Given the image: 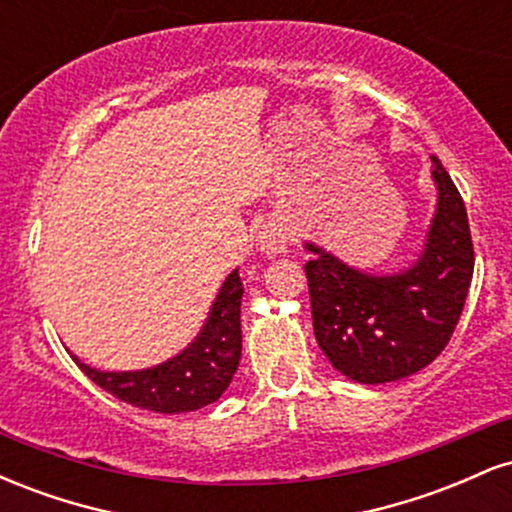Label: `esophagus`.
<instances>
[{
	"instance_id": "1",
	"label": "esophagus",
	"mask_w": 512,
	"mask_h": 512,
	"mask_svg": "<svg viewBox=\"0 0 512 512\" xmlns=\"http://www.w3.org/2000/svg\"><path fill=\"white\" fill-rule=\"evenodd\" d=\"M286 243H289V233L279 223H267V226H262L260 236H257V248L264 255H279V252L286 250Z\"/></svg>"
}]
</instances>
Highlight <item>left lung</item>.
Here are the masks:
<instances>
[{
    "instance_id": "1",
    "label": "left lung",
    "mask_w": 512,
    "mask_h": 512,
    "mask_svg": "<svg viewBox=\"0 0 512 512\" xmlns=\"http://www.w3.org/2000/svg\"><path fill=\"white\" fill-rule=\"evenodd\" d=\"M438 199L409 267L373 274L305 243L313 330L322 354L354 383L380 385L419 373L450 342L474 272L467 209L448 170L431 156Z\"/></svg>"
}]
</instances>
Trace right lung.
I'll return each instance as SVG.
<instances>
[{
    "instance_id": "add662e5",
    "label": "right lung",
    "mask_w": 512,
    "mask_h": 512,
    "mask_svg": "<svg viewBox=\"0 0 512 512\" xmlns=\"http://www.w3.org/2000/svg\"><path fill=\"white\" fill-rule=\"evenodd\" d=\"M240 298L243 281L233 269L211 303L202 330L180 354L142 370H98L72 354L88 378L132 407L182 414L216 402L231 385L240 363Z\"/></svg>"
}]
</instances>
